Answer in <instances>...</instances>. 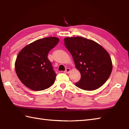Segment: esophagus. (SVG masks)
<instances>
[{"mask_svg":"<svg viewBox=\"0 0 129 129\" xmlns=\"http://www.w3.org/2000/svg\"><path fill=\"white\" fill-rule=\"evenodd\" d=\"M70 72V68H67L66 69H65V70L64 71V73H67V74H68V73H69V72Z\"/></svg>","mask_w":129,"mask_h":129,"instance_id":"1","label":"esophagus"}]
</instances>
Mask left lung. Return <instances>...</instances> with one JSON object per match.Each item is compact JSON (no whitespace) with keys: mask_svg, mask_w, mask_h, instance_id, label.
I'll list each match as a JSON object with an SVG mask.
<instances>
[{"mask_svg":"<svg viewBox=\"0 0 129 129\" xmlns=\"http://www.w3.org/2000/svg\"><path fill=\"white\" fill-rule=\"evenodd\" d=\"M64 40L81 74L80 80L75 85L87 91L99 88L108 80L113 69L109 53L97 43L85 38H66Z\"/></svg>","mask_w":129,"mask_h":129,"instance_id":"1","label":"left lung"}]
</instances>
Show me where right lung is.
I'll use <instances>...</instances> for the list:
<instances>
[{
    "instance_id": "add662e5",
    "label": "right lung",
    "mask_w": 129,
    "mask_h": 129,
    "mask_svg": "<svg viewBox=\"0 0 129 129\" xmlns=\"http://www.w3.org/2000/svg\"><path fill=\"white\" fill-rule=\"evenodd\" d=\"M59 42L56 37L44 38L26 45L19 52L15 68L18 78L24 85L40 91L54 84L56 74L48 54Z\"/></svg>"
}]
</instances>
